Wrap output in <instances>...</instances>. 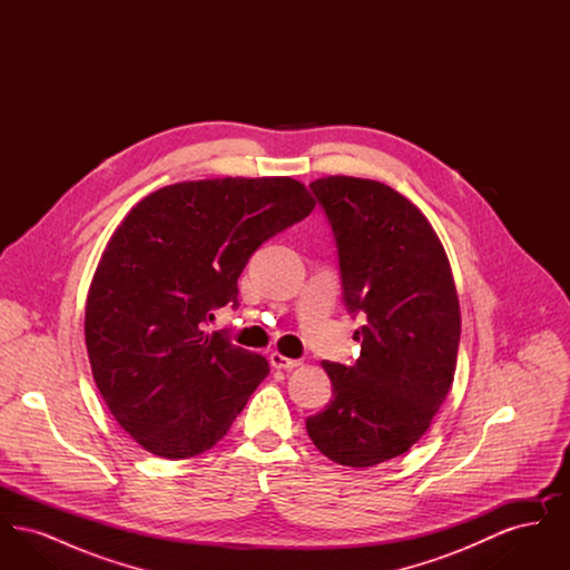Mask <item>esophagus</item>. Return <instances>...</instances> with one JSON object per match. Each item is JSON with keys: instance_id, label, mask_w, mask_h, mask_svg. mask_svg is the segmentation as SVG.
Segmentation results:
<instances>
[{"instance_id": "esophagus-1", "label": "esophagus", "mask_w": 570, "mask_h": 570, "mask_svg": "<svg viewBox=\"0 0 570 570\" xmlns=\"http://www.w3.org/2000/svg\"><path fill=\"white\" fill-rule=\"evenodd\" d=\"M269 361H272V365L275 370H295V367L301 365V358H288V356H284V354L279 353H272Z\"/></svg>"}]
</instances>
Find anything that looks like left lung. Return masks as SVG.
Masks as SVG:
<instances>
[{"label": "left lung", "mask_w": 570, "mask_h": 570, "mask_svg": "<svg viewBox=\"0 0 570 570\" xmlns=\"http://www.w3.org/2000/svg\"><path fill=\"white\" fill-rule=\"evenodd\" d=\"M309 190L335 239L342 301L365 325L354 365L323 361L333 400L305 428L328 460L370 468L406 453L449 395L460 301L432 224L400 191L340 175Z\"/></svg>", "instance_id": "obj_1"}]
</instances>
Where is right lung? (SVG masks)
Returning a JSON list of instances; mask_svg holds the SVG:
<instances>
[{"instance_id": "obj_1", "label": "right lung", "mask_w": 570, "mask_h": 570, "mask_svg": "<svg viewBox=\"0 0 570 570\" xmlns=\"http://www.w3.org/2000/svg\"><path fill=\"white\" fill-rule=\"evenodd\" d=\"M314 205L291 177H226L166 186L119 224L89 286L85 344L110 414L145 451L205 453L267 379L265 356L205 326L239 305L249 256Z\"/></svg>"}]
</instances>
